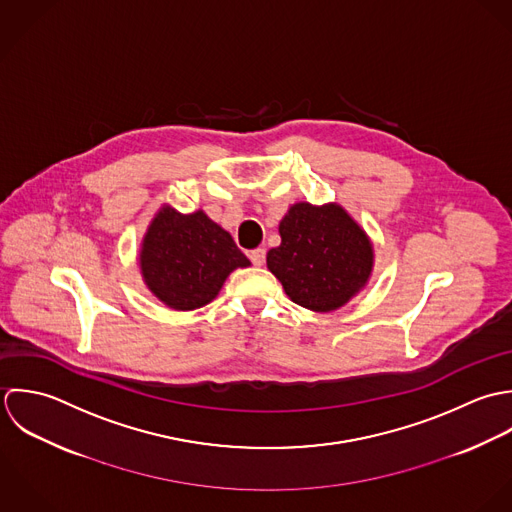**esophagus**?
I'll return each mask as SVG.
<instances>
[{"label": "esophagus", "mask_w": 512, "mask_h": 512, "mask_svg": "<svg viewBox=\"0 0 512 512\" xmlns=\"http://www.w3.org/2000/svg\"><path fill=\"white\" fill-rule=\"evenodd\" d=\"M249 259H251V263L255 265V267H261L263 263H265V249H253L251 253H249Z\"/></svg>", "instance_id": "34e87169"}]
</instances>
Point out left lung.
<instances>
[{"label":"left lung","instance_id":"obj_1","mask_svg":"<svg viewBox=\"0 0 512 512\" xmlns=\"http://www.w3.org/2000/svg\"><path fill=\"white\" fill-rule=\"evenodd\" d=\"M279 233L281 245L267 253V267L293 303L330 312L366 285L372 245L340 205L295 204Z\"/></svg>","mask_w":512,"mask_h":512}]
</instances>
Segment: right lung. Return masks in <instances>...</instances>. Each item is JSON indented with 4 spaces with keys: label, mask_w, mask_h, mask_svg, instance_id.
<instances>
[{
    "label": "right lung",
    "mask_w": 512,
    "mask_h": 512,
    "mask_svg": "<svg viewBox=\"0 0 512 512\" xmlns=\"http://www.w3.org/2000/svg\"><path fill=\"white\" fill-rule=\"evenodd\" d=\"M249 259L204 211L180 215L164 207L142 243L140 267L148 289L168 307L194 310L215 299L227 275Z\"/></svg>",
    "instance_id": "right-lung-1"
}]
</instances>
